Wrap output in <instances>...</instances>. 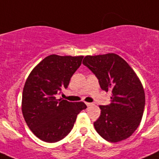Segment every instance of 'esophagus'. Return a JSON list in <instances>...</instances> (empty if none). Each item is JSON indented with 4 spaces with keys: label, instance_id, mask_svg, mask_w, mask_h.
Wrapping results in <instances>:
<instances>
[{
    "label": "esophagus",
    "instance_id": "obj_1",
    "mask_svg": "<svg viewBox=\"0 0 159 159\" xmlns=\"http://www.w3.org/2000/svg\"><path fill=\"white\" fill-rule=\"evenodd\" d=\"M85 104H86V105L88 107H89V106H91V105H93V104L92 103H89V102H85Z\"/></svg>",
    "mask_w": 159,
    "mask_h": 159
}]
</instances>
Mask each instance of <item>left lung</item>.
<instances>
[{
  "label": "left lung",
  "mask_w": 159,
  "mask_h": 159,
  "mask_svg": "<svg viewBox=\"0 0 159 159\" xmlns=\"http://www.w3.org/2000/svg\"><path fill=\"white\" fill-rule=\"evenodd\" d=\"M82 63L97 76L102 90L111 93V104L99 106L96 131L111 143L129 138L139 125L145 106V93L137 74L114 53L87 55Z\"/></svg>",
  "instance_id": "obj_1"
}]
</instances>
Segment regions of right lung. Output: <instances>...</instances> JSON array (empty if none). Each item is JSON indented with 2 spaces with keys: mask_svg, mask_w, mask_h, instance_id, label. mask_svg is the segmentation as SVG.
Segmentation results:
<instances>
[{
  "mask_svg": "<svg viewBox=\"0 0 159 159\" xmlns=\"http://www.w3.org/2000/svg\"><path fill=\"white\" fill-rule=\"evenodd\" d=\"M83 57L49 55L34 67L25 81L23 116L32 133L44 142L55 143L65 138L72 130L78 114L87 108L81 101L56 98L62 89L68 87Z\"/></svg>",
  "mask_w": 159,
  "mask_h": 159,
  "instance_id": "1",
  "label": "right lung"
}]
</instances>
